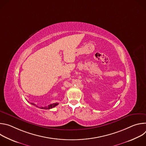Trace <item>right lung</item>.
<instances>
[{
    "label": "right lung",
    "mask_w": 146,
    "mask_h": 146,
    "mask_svg": "<svg viewBox=\"0 0 146 146\" xmlns=\"http://www.w3.org/2000/svg\"><path fill=\"white\" fill-rule=\"evenodd\" d=\"M31 105H34V106H36V107H38V106H37V105H35V103H31ZM58 105V103H55L50 104V105H48V106H47L41 107V108H40V109H52V108H53L55 107V106H57Z\"/></svg>",
    "instance_id": "1"
}]
</instances>
